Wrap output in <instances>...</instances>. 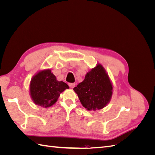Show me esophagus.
<instances>
[{"mask_svg": "<svg viewBox=\"0 0 155 155\" xmlns=\"http://www.w3.org/2000/svg\"><path fill=\"white\" fill-rule=\"evenodd\" d=\"M68 85H69V87L70 88H73L75 86H76V85H75V83H68Z\"/></svg>", "mask_w": 155, "mask_h": 155, "instance_id": "obj_1", "label": "esophagus"}]
</instances>
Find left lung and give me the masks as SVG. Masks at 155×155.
Here are the masks:
<instances>
[{
  "label": "left lung",
  "mask_w": 155,
  "mask_h": 155,
  "mask_svg": "<svg viewBox=\"0 0 155 155\" xmlns=\"http://www.w3.org/2000/svg\"><path fill=\"white\" fill-rule=\"evenodd\" d=\"M82 105L88 110H100L109 102L112 87L108 75L101 64L91 70L85 79L74 88Z\"/></svg>",
  "instance_id": "obj_1"
}]
</instances>
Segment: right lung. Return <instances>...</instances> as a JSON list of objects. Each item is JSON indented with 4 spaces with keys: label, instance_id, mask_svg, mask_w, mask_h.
<instances>
[{
    "label": "right lung",
    "instance_id": "obj_1",
    "mask_svg": "<svg viewBox=\"0 0 155 155\" xmlns=\"http://www.w3.org/2000/svg\"><path fill=\"white\" fill-rule=\"evenodd\" d=\"M69 87L63 81H58L50 70L39 72L32 78L30 94L36 105L49 107L57 101L60 94Z\"/></svg>",
    "mask_w": 155,
    "mask_h": 155
}]
</instances>
